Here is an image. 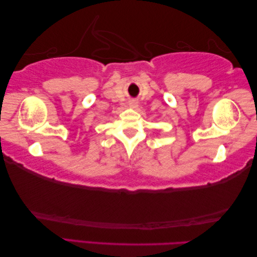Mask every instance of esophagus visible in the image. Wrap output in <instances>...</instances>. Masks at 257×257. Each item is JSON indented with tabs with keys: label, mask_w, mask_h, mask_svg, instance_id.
<instances>
[{
	"label": "esophagus",
	"mask_w": 257,
	"mask_h": 257,
	"mask_svg": "<svg viewBox=\"0 0 257 257\" xmlns=\"http://www.w3.org/2000/svg\"><path fill=\"white\" fill-rule=\"evenodd\" d=\"M131 106L136 107V106H138V103H131Z\"/></svg>",
	"instance_id": "34e87169"
}]
</instances>
